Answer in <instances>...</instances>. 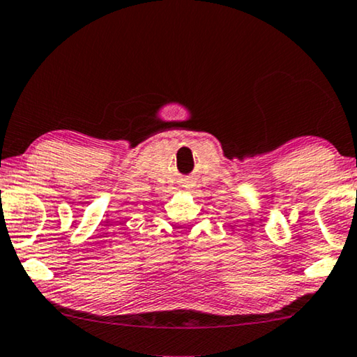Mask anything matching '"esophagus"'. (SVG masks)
<instances>
[{"mask_svg":"<svg viewBox=\"0 0 357 357\" xmlns=\"http://www.w3.org/2000/svg\"><path fill=\"white\" fill-rule=\"evenodd\" d=\"M183 188H185V189H190V188H192V181H190V179H184Z\"/></svg>","mask_w":357,"mask_h":357,"instance_id":"1","label":"esophagus"}]
</instances>
